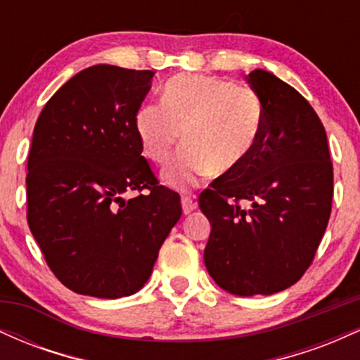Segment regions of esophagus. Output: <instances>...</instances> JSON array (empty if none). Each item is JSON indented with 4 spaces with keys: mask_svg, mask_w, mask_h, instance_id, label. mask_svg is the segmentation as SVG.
I'll return each mask as SVG.
<instances>
[{
    "mask_svg": "<svg viewBox=\"0 0 360 360\" xmlns=\"http://www.w3.org/2000/svg\"><path fill=\"white\" fill-rule=\"evenodd\" d=\"M181 205H183V213L189 214L198 208L196 196H183V200H181Z\"/></svg>",
    "mask_w": 360,
    "mask_h": 360,
    "instance_id": "1",
    "label": "esophagus"
}]
</instances>
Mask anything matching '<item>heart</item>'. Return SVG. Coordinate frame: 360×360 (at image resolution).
<instances>
[{"instance_id":"1","label":"heart","mask_w":360,"mask_h":360,"mask_svg":"<svg viewBox=\"0 0 360 360\" xmlns=\"http://www.w3.org/2000/svg\"><path fill=\"white\" fill-rule=\"evenodd\" d=\"M259 94L247 86L201 74H181L164 88L162 103L139 110L135 127L147 159L166 164L184 134L164 183L186 188L200 177L230 174L254 150L262 128Z\"/></svg>"}]
</instances>
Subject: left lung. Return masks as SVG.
<instances>
[{"label":"left lung","instance_id":"left-lung-1","mask_svg":"<svg viewBox=\"0 0 360 360\" xmlns=\"http://www.w3.org/2000/svg\"><path fill=\"white\" fill-rule=\"evenodd\" d=\"M247 82L262 101V128L245 162L200 194L212 223L205 266L232 295H274L315 259L332 212L333 166L325 128L298 91L262 69Z\"/></svg>","mask_w":360,"mask_h":360}]
</instances>
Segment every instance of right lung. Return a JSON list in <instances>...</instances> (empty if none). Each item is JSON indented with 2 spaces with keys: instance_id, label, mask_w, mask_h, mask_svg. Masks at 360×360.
<instances>
[{
  "instance_id": "1",
  "label": "right lung",
  "mask_w": 360,
  "mask_h": 360,
  "mask_svg": "<svg viewBox=\"0 0 360 360\" xmlns=\"http://www.w3.org/2000/svg\"><path fill=\"white\" fill-rule=\"evenodd\" d=\"M152 71L98 64L71 77L37 120L27 220L56 278L74 292H137L181 218L179 194L142 155L135 118ZM137 191L131 200L122 194Z\"/></svg>"
}]
</instances>
